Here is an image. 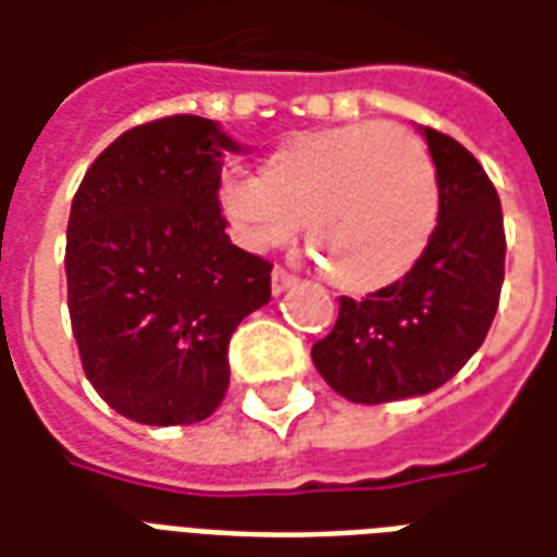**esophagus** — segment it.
Masks as SVG:
<instances>
[{
	"instance_id": "obj_1",
	"label": "esophagus",
	"mask_w": 557,
	"mask_h": 557,
	"mask_svg": "<svg viewBox=\"0 0 557 557\" xmlns=\"http://www.w3.org/2000/svg\"><path fill=\"white\" fill-rule=\"evenodd\" d=\"M295 283H298V277L289 274L286 268H274V271H271V289H274V295H283V292L292 289Z\"/></svg>"
}]
</instances>
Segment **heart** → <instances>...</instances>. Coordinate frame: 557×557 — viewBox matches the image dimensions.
<instances>
[{
  "mask_svg": "<svg viewBox=\"0 0 557 557\" xmlns=\"http://www.w3.org/2000/svg\"><path fill=\"white\" fill-rule=\"evenodd\" d=\"M218 206L250 247L307 244L339 289L397 283L426 253L438 211V170L426 143L403 125L304 131L259 163V175L226 172Z\"/></svg>",
  "mask_w": 557,
  "mask_h": 557,
  "instance_id": "obj_1",
  "label": "heart"
}]
</instances>
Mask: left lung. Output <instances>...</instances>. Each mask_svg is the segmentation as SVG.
I'll list each match as a JSON object with an SVG mask.
<instances>
[{"label":"left lung","mask_w":557,"mask_h":557,"mask_svg":"<svg viewBox=\"0 0 557 557\" xmlns=\"http://www.w3.org/2000/svg\"><path fill=\"white\" fill-rule=\"evenodd\" d=\"M442 211L409 274L363 301L339 298L313 363L339 397L363 406L423 397L454 379L490 334L504 283L502 199L478 158L423 127Z\"/></svg>","instance_id":"left-lung-1"}]
</instances>
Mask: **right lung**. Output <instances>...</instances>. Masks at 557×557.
I'll return each instance as SVG.
<instances>
[{
    "mask_svg": "<svg viewBox=\"0 0 557 557\" xmlns=\"http://www.w3.org/2000/svg\"><path fill=\"white\" fill-rule=\"evenodd\" d=\"M202 115H166L103 148L71 202L67 310L103 403L148 426L199 423L230 387L232 331L271 298V262L220 214L223 154Z\"/></svg>",
    "mask_w": 557,
    "mask_h": 557,
    "instance_id": "right-lung-1",
    "label": "right lung"
}]
</instances>
